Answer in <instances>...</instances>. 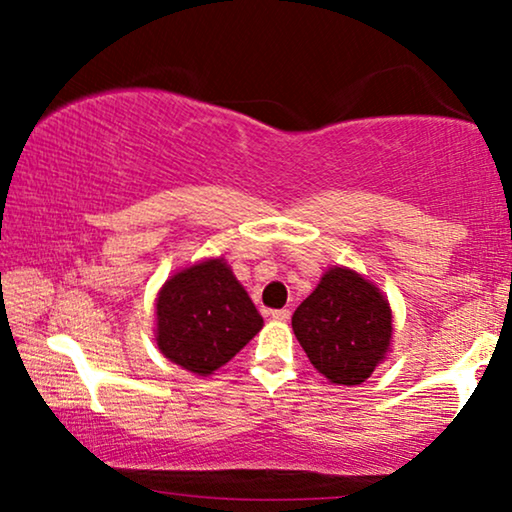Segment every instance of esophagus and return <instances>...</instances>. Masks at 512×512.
<instances>
[{
    "label": "esophagus",
    "mask_w": 512,
    "mask_h": 512,
    "mask_svg": "<svg viewBox=\"0 0 512 512\" xmlns=\"http://www.w3.org/2000/svg\"><path fill=\"white\" fill-rule=\"evenodd\" d=\"M270 317L275 319V321H289V317H291V310H286V307H284V310H272V312H270Z\"/></svg>",
    "instance_id": "1"
}]
</instances>
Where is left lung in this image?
Wrapping results in <instances>:
<instances>
[{
  "instance_id": "1",
  "label": "left lung",
  "mask_w": 512,
  "mask_h": 512,
  "mask_svg": "<svg viewBox=\"0 0 512 512\" xmlns=\"http://www.w3.org/2000/svg\"><path fill=\"white\" fill-rule=\"evenodd\" d=\"M307 359L333 384L366 382L391 349V307L373 282L349 268L326 270L291 319Z\"/></svg>"
}]
</instances>
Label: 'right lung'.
Listing matches in <instances>:
<instances>
[{"mask_svg": "<svg viewBox=\"0 0 512 512\" xmlns=\"http://www.w3.org/2000/svg\"><path fill=\"white\" fill-rule=\"evenodd\" d=\"M263 328V317L223 258L179 270L156 298V345L193 375H212Z\"/></svg>", "mask_w": 512, "mask_h": 512, "instance_id": "1", "label": "right lung"}]
</instances>
